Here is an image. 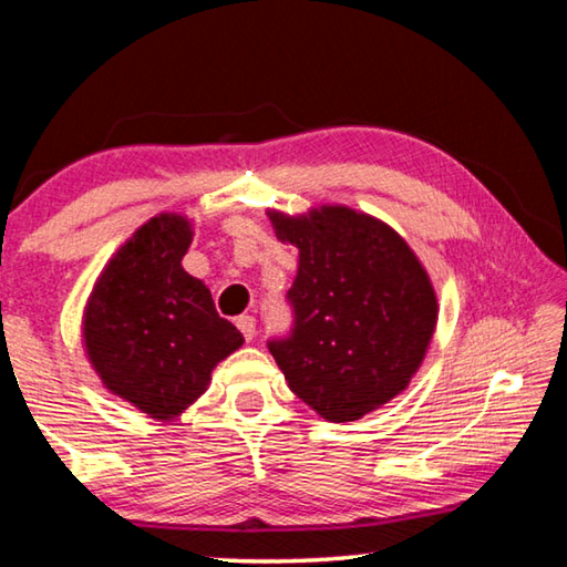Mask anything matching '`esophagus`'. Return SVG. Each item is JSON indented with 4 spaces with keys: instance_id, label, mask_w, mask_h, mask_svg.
I'll list each match as a JSON object with an SVG mask.
<instances>
[{
    "instance_id": "34e87169",
    "label": "esophagus",
    "mask_w": 567,
    "mask_h": 567,
    "mask_svg": "<svg viewBox=\"0 0 567 567\" xmlns=\"http://www.w3.org/2000/svg\"><path fill=\"white\" fill-rule=\"evenodd\" d=\"M235 324H237V330L245 334L247 342L255 340V334H257V322H255V318H249V315H239Z\"/></svg>"
}]
</instances>
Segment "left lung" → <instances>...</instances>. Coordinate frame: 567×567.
Listing matches in <instances>:
<instances>
[{"label": "left lung", "instance_id": "obj_1", "mask_svg": "<svg viewBox=\"0 0 567 567\" xmlns=\"http://www.w3.org/2000/svg\"><path fill=\"white\" fill-rule=\"evenodd\" d=\"M300 249L292 328L267 342L290 390L330 422L360 420L400 395L437 322L425 267L395 229L350 207L267 213Z\"/></svg>", "mask_w": 567, "mask_h": 567}]
</instances>
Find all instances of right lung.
I'll return each instance as SVG.
<instances>
[{
    "instance_id": "add662e5",
    "label": "right lung",
    "mask_w": 567,
    "mask_h": 567,
    "mask_svg": "<svg viewBox=\"0 0 567 567\" xmlns=\"http://www.w3.org/2000/svg\"><path fill=\"white\" fill-rule=\"evenodd\" d=\"M192 225L159 215L104 267L84 310V348L104 388L150 417L172 420L245 342L207 287L182 270Z\"/></svg>"
}]
</instances>
